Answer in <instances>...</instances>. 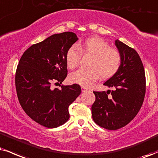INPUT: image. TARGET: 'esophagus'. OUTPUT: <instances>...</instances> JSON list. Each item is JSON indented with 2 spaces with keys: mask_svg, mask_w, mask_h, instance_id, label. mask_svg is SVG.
I'll return each instance as SVG.
<instances>
[{
  "mask_svg": "<svg viewBox=\"0 0 158 158\" xmlns=\"http://www.w3.org/2000/svg\"><path fill=\"white\" fill-rule=\"evenodd\" d=\"M81 89H82V92H85V91H88V89L85 88V87H82V88H81Z\"/></svg>",
  "mask_w": 158,
  "mask_h": 158,
  "instance_id": "34e87169",
  "label": "esophagus"
}]
</instances>
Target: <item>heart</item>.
Returning <instances> with one entry per match:
<instances>
[{
  "instance_id": "obj_1",
  "label": "heart",
  "mask_w": 158,
  "mask_h": 158,
  "mask_svg": "<svg viewBox=\"0 0 158 158\" xmlns=\"http://www.w3.org/2000/svg\"><path fill=\"white\" fill-rule=\"evenodd\" d=\"M82 53L93 56L90 69H81L69 75L70 82L83 87H89L97 80L110 78L119 69L122 57L117 50L110 48L106 41L97 36L89 38L83 43L73 44L67 50L66 61L68 67L75 69Z\"/></svg>"
}]
</instances>
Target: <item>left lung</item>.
Masks as SVG:
<instances>
[{
    "label": "left lung",
    "mask_w": 158,
    "mask_h": 158,
    "mask_svg": "<svg viewBox=\"0 0 158 158\" xmlns=\"http://www.w3.org/2000/svg\"><path fill=\"white\" fill-rule=\"evenodd\" d=\"M122 57L118 71L105 85L114 90L93 91L94 102L91 106L93 120L107 130H118L135 118L141 109L146 92L144 68L138 52L118 40L115 41Z\"/></svg>",
    "instance_id": "1"
}]
</instances>
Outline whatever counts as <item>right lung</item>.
I'll return each mask as SVG.
<instances>
[{
    "mask_svg": "<svg viewBox=\"0 0 158 158\" xmlns=\"http://www.w3.org/2000/svg\"><path fill=\"white\" fill-rule=\"evenodd\" d=\"M73 32L53 34L28 48L17 65L15 85L24 111L33 120L48 128L57 127L69 118V106L81 93L77 84L59 85L67 75L66 53L77 41Z\"/></svg>",
    "mask_w": 158,
    "mask_h": 158,
    "instance_id": "add662e5",
    "label": "right lung"
}]
</instances>
